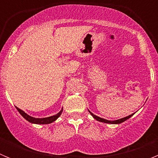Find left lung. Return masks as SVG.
<instances>
[{
    "mask_svg": "<svg viewBox=\"0 0 158 158\" xmlns=\"http://www.w3.org/2000/svg\"><path fill=\"white\" fill-rule=\"evenodd\" d=\"M89 111V113H90V114H91V115H93V118H94L95 119H96V120H97V121H100V122H102V123H111V124H118V123H121L124 122V121H126L127 119H128V118H131V117L134 115V114H131V115H128V116L124 117V118H119V119H117V120L110 121V120H107V119H104V118H100V117L96 116V115H95L94 114H93V113H92L90 111Z\"/></svg>",
    "mask_w": 158,
    "mask_h": 158,
    "instance_id": "obj_1",
    "label": "left lung"
}]
</instances>
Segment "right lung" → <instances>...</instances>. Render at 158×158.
<instances>
[{
	"label": "right lung",
	"mask_w": 158,
	"mask_h": 158,
	"mask_svg": "<svg viewBox=\"0 0 158 158\" xmlns=\"http://www.w3.org/2000/svg\"><path fill=\"white\" fill-rule=\"evenodd\" d=\"M16 107V109H17V111H19V114L22 115V116L23 117V118L26 119V120H27L28 122L31 123H35V124H49V123H51L54 122V121L56 120L57 118H58V117L61 115V114H62V111H63V108H62L61 111H59V112L58 113V114H56V115H52V116H50V117H47V118H34V117H31L30 116V115H28L27 114V113H25L24 111H22L21 109H19V108H18L17 107Z\"/></svg>",
	"instance_id": "right-lung-1"
}]
</instances>
